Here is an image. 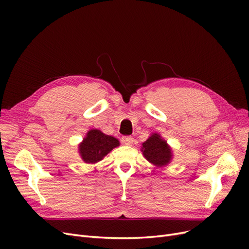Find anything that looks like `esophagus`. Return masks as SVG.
<instances>
[{
	"label": "esophagus",
	"mask_w": 249,
	"mask_h": 249,
	"mask_svg": "<svg viewBox=\"0 0 249 249\" xmlns=\"http://www.w3.org/2000/svg\"><path fill=\"white\" fill-rule=\"evenodd\" d=\"M122 142L125 145H132L133 142H134V139L131 136H124V137L122 138Z\"/></svg>",
	"instance_id": "1"
}]
</instances>
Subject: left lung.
<instances>
[{
	"instance_id": "8db88e82",
	"label": "left lung",
	"mask_w": 249,
	"mask_h": 249,
	"mask_svg": "<svg viewBox=\"0 0 249 249\" xmlns=\"http://www.w3.org/2000/svg\"><path fill=\"white\" fill-rule=\"evenodd\" d=\"M141 152L145 159L156 167H164L173 159L172 148L159 133H153L142 143Z\"/></svg>"
}]
</instances>
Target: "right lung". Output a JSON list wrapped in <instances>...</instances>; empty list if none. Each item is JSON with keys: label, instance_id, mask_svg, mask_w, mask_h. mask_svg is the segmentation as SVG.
Segmentation results:
<instances>
[{"label": "right lung", "instance_id": "add662e5", "mask_svg": "<svg viewBox=\"0 0 249 249\" xmlns=\"http://www.w3.org/2000/svg\"><path fill=\"white\" fill-rule=\"evenodd\" d=\"M115 137L104 134L101 130L91 129L78 146L81 159L88 164H95L102 161L113 148L119 146Z\"/></svg>", "mask_w": 249, "mask_h": 249}]
</instances>
